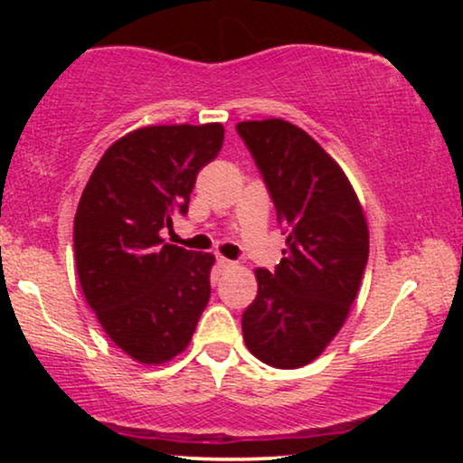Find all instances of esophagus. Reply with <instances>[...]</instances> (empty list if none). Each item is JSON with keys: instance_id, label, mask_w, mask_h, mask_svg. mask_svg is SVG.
Returning <instances> with one entry per match:
<instances>
[{"instance_id": "34e87169", "label": "esophagus", "mask_w": 463, "mask_h": 463, "mask_svg": "<svg viewBox=\"0 0 463 463\" xmlns=\"http://www.w3.org/2000/svg\"><path fill=\"white\" fill-rule=\"evenodd\" d=\"M217 265H220L222 269H228V268H235V261H231V259H224V257H217Z\"/></svg>"}]
</instances>
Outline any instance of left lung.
<instances>
[{
  "label": "left lung",
  "mask_w": 463,
  "mask_h": 463,
  "mask_svg": "<svg viewBox=\"0 0 463 463\" xmlns=\"http://www.w3.org/2000/svg\"><path fill=\"white\" fill-rule=\"evenodd\" d=\"M276 222L287 235L274 272L243 311L250 353L274 368L311 364L346 320L368 263V226L346 174L305 130L283 119L241 121Z\"/></svg>",
  "instance_id": "1"
}]
</instances>
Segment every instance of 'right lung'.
I'll use <instances>...</instances> for the list:
<instances>
[{
    "label": "right lung",
    "instance_id": "add662e5",
    "mask_svg": "<svg viewBox=\"0 0 463 463\" xmlns=\"http://www.w3.org/2000/svg\"><path fill=\"white\" fill-rule=\"evenodd\" d=\"M222 143V124L135 130L106 150L80 198L73 250L84 298L141 364L183 353L211 298L213 254L163 243L161 231L187 215L198 172Z\"/></svg>",
    "mask_w": 463,
    "mask_h": 463
}]
</instances>
